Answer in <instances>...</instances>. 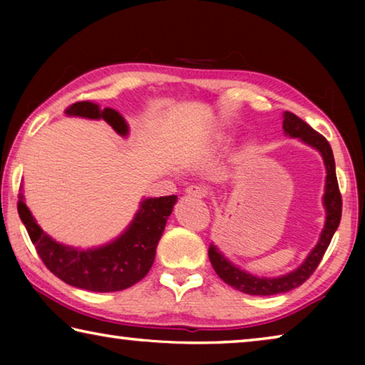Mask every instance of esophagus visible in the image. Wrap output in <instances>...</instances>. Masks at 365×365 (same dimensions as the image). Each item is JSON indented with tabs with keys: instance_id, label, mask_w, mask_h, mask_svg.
<instances>
[{
	"instance_id": "obj_1",
	"label": "esophagus",
	"mask_w": 365,
	"mask_h": 365,
	"mask_svg": "<svg viewBox=\"0 0 365 365\" xmlns=\"http://www.w3.org/2000/svg\"><path fill=\"white\" fill-rule=\"evenodd\" d=\"M185 195L201 200V197H205L207 195V191L206 188H202L201 185H190V187H187V190H185Z\"/></svg>"
}]
</instances>
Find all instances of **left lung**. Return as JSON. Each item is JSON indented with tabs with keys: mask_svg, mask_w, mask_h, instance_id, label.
<instances>
[{
	"mask_svg": "<svg viewBox=\"0 0 365 365\" xmlns=\"http://www.w3.org/2000/svg\"><path fill=\"white\" fill-rule=\"evenodd\" d=\"M283 130L292 138H299L304 141L306 145L316 148V150L322 154L325 169H327V180H325V195H324V206H325V227L322 233H320V240L316 245L306 261L302 262L298 269L289 272L287 275L275 277V279H265V277H256L251 275L248 272L238 269L233 265L228 259L222 255L217 250V246H209V261H211L214 270L217 275L228 285L233 287L238 292L252 294V296H270L287 293L289 289L298 288L302 285L309 277L314 274L317 265L322 261L327 248L331 242L333 235H335L336 228L341 220V193L338 188L336 180V170H335V159H333V151L330 143L322 137L319 132L314 130L311 125L299 119L298 115L285 110L283 114Z\"/></svg>",
	"mask_w": 365,
	"mask_h": 365,
	"instance_id": "1",
	"label": "left lung"
}]
</instances>
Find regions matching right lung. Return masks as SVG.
Here are the masks:
<instances>
[{"mask_svg":"<svg viewBox=\"0 0 365 365\" xmlns=\"http://www.w3.org/2000/svg\"><path fill=\"white\" fill-rule=\"evenodd\" d=\"M67 115L104 119L114 130L125 137L128 127L123 117L110 108L100 109L90 101H80L66 109ZM177 196L143 200L132 224L119 238L100 248L77 250L61 245L41 230L19 191L17 211L43 264L67 285L90 292H120L135 285L150 272L165 222L172 214Z\"/></svg>","mask_w":365,"mask_h":365,"instance_id":"obj_1","label":"right lung"}]
</instances>
